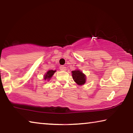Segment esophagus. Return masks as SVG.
Returning a JSON list of instances; mask_svg holds the SVG:
<instances>
[{
    "mask_svg": "<svg viewBox=\"0 0 133 133\" xmlns=\"http://www.w3.org/2000/svg\"><path fill=\"white\" fill-rule=\"evenodd\" d=\"M59 68H60V70L61 71H65L66 70V67H65V66H63V65H61V66H60V67H59Z\"/></svg>",
    "mask_w": 133,
    "mask_h": 133,
    "instance_id": "esophagus-1",
    "label": "esophagus"
}]
</instances>
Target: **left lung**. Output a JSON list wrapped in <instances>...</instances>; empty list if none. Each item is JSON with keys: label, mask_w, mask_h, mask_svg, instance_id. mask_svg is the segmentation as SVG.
I'll use <instances>...</instances> for the list:
<instances>
[{"label": "left lung", "mask_w": 133, "mask_h": 133, "mask_svg": "<svg viewBox=\"0 0 133 133\" xmlns=\"http://www.w3.org/2000/svg\"><path fill=\"white\" fill-rule=\"evenodd\" d=\"M72 76L74 82L78 85H83L86 82V76L79 70L72 71Z\"/></svg>", "instance_id": "left-lung-1"}]
</instances>
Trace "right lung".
<instances>
[{
  "instance_id": "add662e5",
  "label": "right lung",
  "mask_w": 133,
  "mask_h": 133,
  "mask_svg": "<svg viewBox=\"0 0 133 133\" xmlns=\"http://www.w3.org/2000/svg\"><path fill=\"white\" fill-rule=\"evenodd\" d=\"M56 72V70H49L47 71V72L46 73V74L44 76V79L45 80H50V78H51V77L53 76L54 73Z\"/></svg>"
}]
</instances>
